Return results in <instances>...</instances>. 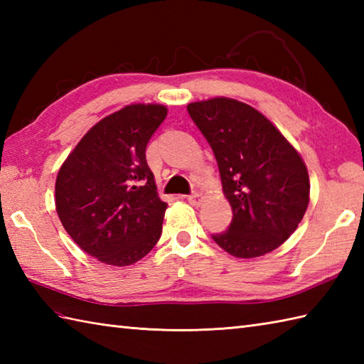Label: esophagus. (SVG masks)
<instances>
[{
	"label": "esophagus",
	"mask_w": 364,
	"mask_h": 364,
	"mask_svg": "<svg viewBox=\"0 0 364 364\" xmlns=\"http://www.w3.org/2000/svg\"><path fill=\"white\" fill-rule=\"evenodd\" d=\"M186 198H188V202H189L192 206H198L200 203L203 202V197L200 196V194H191V196H188Z\"/></svg>",
	"instance_id": "obj_1"
}]
</instances>
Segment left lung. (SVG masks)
<instances>
[{"mask_svg":"<svg viewBox=\"0 0 364 364\" xmlns=\"http://www.w3.org/2000/svg\"><path fill=\"white\" fill-rule=\"evenodd\" d=\"M211 145L223 194L233 210L228 230L213 235L236 258H257L288 239L310 202L304 159L255 107L233 98L188 105Z\"/></svg>","mask_w":364,"mask_h":364,"instance_id":"left-lung-1","label":"left lung"}]
</instances>
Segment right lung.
Masks as SVG:
<instances>
[{
  "instance_id": "right-lung-1",
  "label": "right lung",
  "mask_w": 364,
  "mask_h": 364,
  "mask_svg": "<svg viewBox=\"0 0 364 364\" xmlns=\"http://www.w3.org/2000/svg\"><path fill=\"white\" fill-rule=\"evenodd\" d=\"M167 117L129 105L92 127L59 168L56 211L81 249L109 266L142 259L161 237L167 203L146 164V144Z\"/></svg>"
}]
</instances>
